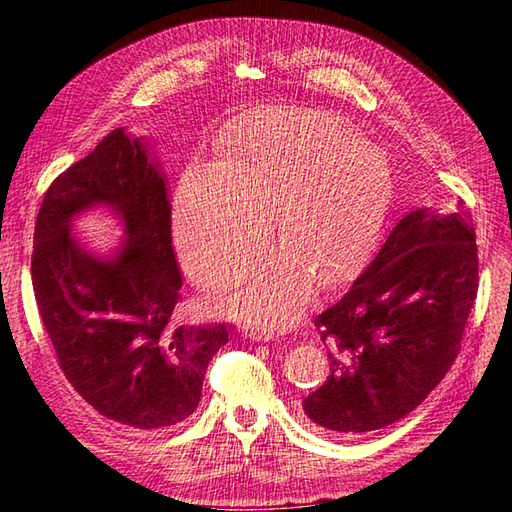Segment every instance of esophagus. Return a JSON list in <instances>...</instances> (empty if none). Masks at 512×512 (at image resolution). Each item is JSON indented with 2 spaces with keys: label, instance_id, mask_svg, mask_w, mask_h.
I'll list each match as a JSON object with an SVG mask.
<instances>
[{
  "label": "esophagus",
  "instance_id": "1",
  "mask_svg": "<svg viewBox=\"0 0 512 512\" xmlns=\"http://www.w3.org/2000/svg\"><path fill=\"white\" fill-rule=\"evenodd\" d=\"M241 333H243L245 337L254 339V342H267V339H271V337H273L267 329L254 327V324H243V327H241Z\"/></svg>",
  "mask_w": 512,
  "mask_h": 512
}]
</instances>
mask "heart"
I'll return each mask as SVG.
<instances>
[{
  "label": "heart",
  "instance_id": "1",
  "mask_svg": "<svg viewBox=\"0 0 512 512\" xmlns=\"http://www.w3.org/2000/svg\"><path fill=\"white\" fill-rule=\"evenodd\" d=\"M222 162L192 160L177 190V241L200 284H218L250 250L265 215L282 245L228 277L232 305L275 327L299 312L314 275L333 282L365 250L380 220L384 168L346 119L309 106H260L220 143Z\"/></svg>",
  "mask_w": 512,
  "mask_h": 512
}]
</instances>
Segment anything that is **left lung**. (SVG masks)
<instances>
[{
	"mask_svg": "<svg viewBox=\"0 0 512 512\" xmlns=\"http://www.w3.org/2000/svg\"><path fill=\"white\" fill-rule=\"evenodd\" d=\"M408 213L369 267L314 318L331 369L303 399L318 427L342 436L410 414L455 363L478 292L470 213Z\"/></svg>",
	"mask_w": 512,
	"mask_h": 512,
	"instance_id": "left-lung-1",
	"label": "left lung"
}]
</instances>
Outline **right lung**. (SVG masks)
Segmentation results:
<instances>
[{
  "label": "right lung",
  "mask_w": 512,
  "mask_h": 512,
  "mask_svg": "<svg viewBox=\"0 0 512 512\" xmlns=\"http://www.w3.org/2000/svg\"><path fill=\"white\" fill-rule=\"evenodd\" d=\"M96 202L111 204L129 232L115 261L69 237L71 215ZM170 215L164 177L117 128L49 185L34 230L32 284L61 371L91 408L138 431L188 418L211 356L228 342L224 322H179Z\"/></svg>",
  "instance_id": "1"
}]
</instances>
